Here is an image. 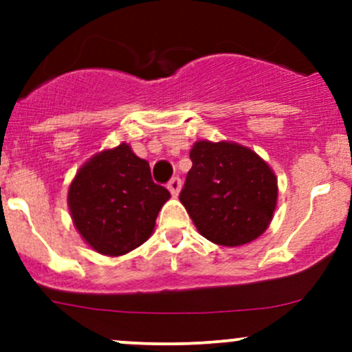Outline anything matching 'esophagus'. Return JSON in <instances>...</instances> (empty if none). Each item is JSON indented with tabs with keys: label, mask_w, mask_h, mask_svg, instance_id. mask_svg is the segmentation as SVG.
Listing matches in <instances>:
<instances>
[{
	"label": "esophagus",
	"mask_w": 352,
	"mask_h": 352,
	"mask_svg": "<svg viewBox=\"0 0 352 352\" xmlns=\"http://www.w3.org/2000/svg\"><path fill=\"white\" fill-rule=\"evenodd\" d=\"M180 189H182V180H180L179 177H173V179L168 182V190H170V194H172L173 197H177V196H179Z\"/></svg>",
	"instance_id": "esophagus-1"
}]
</instances>
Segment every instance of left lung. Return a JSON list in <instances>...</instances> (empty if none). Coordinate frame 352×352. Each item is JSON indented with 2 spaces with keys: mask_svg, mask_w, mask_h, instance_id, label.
Instances as JSON below:
<instances>
[{
  "mask_svg": "<svg viewBox=\"0 0 352 352\" xmlns=\"http://www.w3.org/2000/svg\"><path fill=\"white\" fill-rule=\"evenodd\" d=\"M180 202L204 239L223 247L254 242L269 228L278 179L254 150L233 141H196Z\"/></svg>",
  "mask_w": 352,
  "mask_h": 352,
  "instance_id": "left-lung-1",
  "label": "left lung"
}]
</instances>
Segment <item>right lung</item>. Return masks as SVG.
<instances>
[{
    "mask_svg": "<svg viewBox=\"0 0 352 352\" xmlns=\"http://www.w3.org/2000/svg\"><path fill=\"white\" fill-rule=\"evenodd\" d=\"M168 199V190L151 179L150 163L120 143L81 165L69 184L67 208L85 242L119 257L150 239Z\"/></svg>",
    "mask_w": 352,
    "mask_h": 352,
    "instance_id": "obj_1",
    "label": "right lung"
}]
</instances>
